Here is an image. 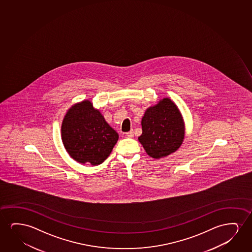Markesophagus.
<instances>
[{
  "label": "esophagus",
  "instance_id": "1",
  "mask_svg": "<svg viewBox=\"0 0 252 252\" xmlns=\"http://www.w3.org/2000/svg\"><path fill=\"white\" fill-rule=\"evenodd\" d=\"M126 135L127 136L128 138H132L133 136H134V133H133V130H131L130 131H128L126 133Z\"/></svg>",
  "mask_w": 252,
  "mask_h": 252
}]
</instances>
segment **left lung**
Wrapping results in <instances>:
<instances>
[{
	"label": "left lung",
	"instance_id": "1",
	"mask_svg": "<svg viewBox=\"0 0 252 252\" xmlns=\"http://www.w3.org/2000/svg\"><path fill=\"white\" fill-rule=\"evenodd\" d=\"M142 134L138 141L153 158H165L183 144L185 124L176 103L163 98L145 111L142 118Z\"/></svg>",
	"mask_w": 252,
	"mask_h": 252
}]
</instances>
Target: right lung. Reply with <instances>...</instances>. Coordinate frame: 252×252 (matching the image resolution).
<instances>
[{
    "label": "right lung",
    "mask_w": 252,
    "mask_h": 252,
    "mask_svg": "<svg viewBox=\"0 0 252 252\" xmlns=\"http://www.w3.org/2000/svg\"><path fill=\"white\" fill-rule=\"evenodd\" d=\"M61 137L66 152L75 161L91 165L103 162L119 139L116 131L88 100L74 104L67 111Z\"/></svg>",
    "instance_id": "add662e5"
}]
</instances>
